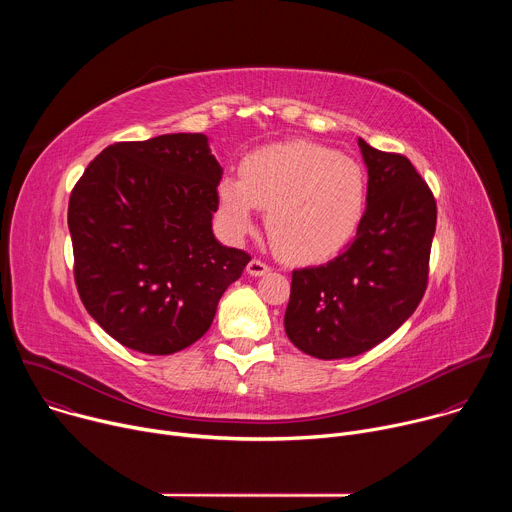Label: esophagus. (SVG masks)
Instances as JSON below:
<instances>
[{
	"label": "esophagus",
	"mask_w": 512,
	"mask_h": 512,
	"mask_svg": "<svg viewBox=\"0 0 512 512\" xmlns=\"http://www.w3.org/2000/svg\"><path fill=\"white\" fill-rule=\"evenodd\" d=\"M269 271H271L269 265H265V263L259 261V259H253V261H249V265H247V273L253 275V277H261V275H265V273H269Z\"/></svg>",
	"instance_id": "esophagus-1"
}]
</instances>
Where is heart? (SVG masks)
<instances>
[{
    "label": "heart",
    "mask_w": 512,
    "mask_h": 512,
    "mask_svg": "<svg viewBox=\"0 0 512 512\" xmlns=\"http://www.w3.org/2000/svg\"><path fill=\"white\" fill-rule=\"evenodd\" d=\"M241 176L218 182V208L235 237L267 208V233L289 261L314 263L348 245L367 208V176L348 156L312 141H285L249 154Z\"/></svg>",
    "instance_id": "heart-1"
}]
</instances>
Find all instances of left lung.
I'll return each mask as SVG.
<instances>
[{
	"label": "left lung",
	"mask_w": 512,
	"mask_h": 512,
	"mask_svg": "<svg viewBox=\"0 0 512 512\" xmlns=\"http://www.w3.org/2000/svg\"><path fill=\"white\" fill-rule=\"evenodd\" d=\"M358 148L369 172L367 208L354 241L332 261L296 269L283 326L302 352L350 358L389 338L419 306L437 208L413 164Z\"/></svg>",
	"instance_id": "1"
}]
</instances>
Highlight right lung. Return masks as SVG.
<instances>
[{
  "label": "right lung",
  "instance_id": "add662e5",
  "mask_svg": "<svg viewBox=\"0 0 512 512\" xmlns=\"http://www.w3.org/2000/svg\"><path fill=\"white\" fill-rule=\"evenodd\" d=\"M223 168L204 133L105 148L68 202L79 296L119 344L174 354L212 324L251 261L212 233Z\"/></svg>",
  "mask_w": 512,
  "mask_h": 512
}]
</instances>
